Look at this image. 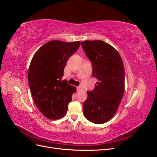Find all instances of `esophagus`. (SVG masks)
I'll return each mask as SVG.
<instances>
[{
	"instance_id": "obj_1",
	"label": "esophagus",
	"mask_w": 157,
	"mask_h": 157,
	"mask_svg": "<svg viewBox=\"0 0 157 157\" xmlns=\"http://www.w3.org/2000/svg\"><path fill=\"white\" fill-rule=\"evenodd\" d=\"M77 91H81V90H82V86H78L77 88Z\"/></svg>"
}]
</instances>
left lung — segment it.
Returning a JSON list of instances; mask_svg holds the SVG:
<instances>
[{
	"instance_id": "left-lung-1",
	"label": "left lung",
	"mask_w": 157,
	"mask_h": 157,
	"mask_svg": "<svg viewBox=\"0 0 157 157\" xmlns=\"http://www.w3.org/2000/svg\"><path fill=\"white\" fill-rule=\"evenodd\" d=\"M81 46L92 65V77L98 79L83 103L85 118L103 124L115 115L124 92V69L120 54L102 40H86Z\"/></svg>"
}]
</instances>
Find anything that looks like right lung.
I'll return each instance as SVG.
<instances>
[{"instance_id": "right-lung-1", "label": "right lung", "mask_w": 157, "mask_h": 157, "mask_svg": "<svg viewBox=\"0 0 157 157\" xmlns=\"http://www.w3.org/2000/svg\"><path fill=\"white\" fill-rule=\"evenodd\" d=\"M79 46L80 41L52 40L33 57L28 73L30 90L36 107L49 119L63 117L72 100L76 88L61 78L66 63Z\"/></svg>"}]
</instances>
